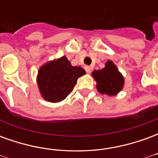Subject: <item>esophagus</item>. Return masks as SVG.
I'll use <instances>...</instances> for the list:
<instances>
[{
	"label": "esophagus",
	"instance_id": "obj_1",
	"mask_svg": "<svg viewBox=\"0 0 158 158\" xmlns=\"http://www.w3.org/2000/svg\"><path fill=\"white\" fill-rule=\"evenodd\" d=\"M85 71L87 73H90V72H91V67H89V66H85Z\"/></svg>",
	"mask_w": 158,
	"mask_h": 158
}]
</instances>
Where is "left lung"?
<instances>
[{"label": "left lung", "mask_w": 158, "mask_h": 158, "mask_svg": "<svg viewBox=\"0 0 158 158\" xmlns=\"http://www.w3.org/2000/svg\"><path fill=\"white\" fill-rule=\"evenodd\" d=\"M92 76L96 81V89L101 94L116 96L123 87L124 79L110 60L106 62L104 69L93 71Z\"/></svg>", "instance_id": "left-lung-1"}]
</instances>
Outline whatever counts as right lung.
<instances>
[{"label":"right lung","instance_id":"obj_1","mask_svg":"<svg viewBox=\"0 0 158 158\" xmlns=\"http://www.w3.org/2000/svg\"><path fill=\"white\" fill-rule=\"evenodd\" d=\"M85 73V69L71 65L65 56L46 62L37 76L40 92L47 102H59L72 92L77 79Z\"/></svg>","mask_w":158,"mask_h":158}]
</instances>
